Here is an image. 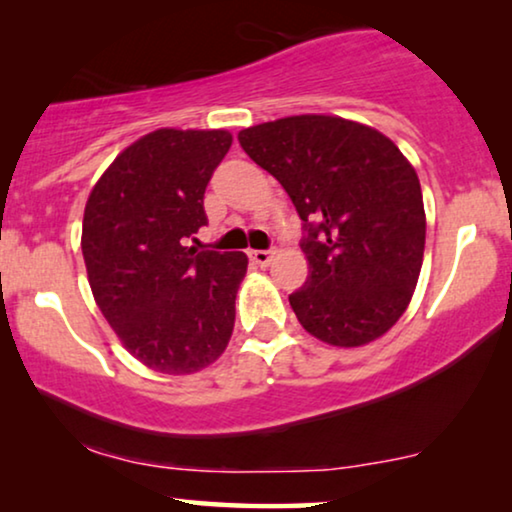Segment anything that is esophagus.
<instances>
[{
  "instance_id": "obj_1",
  "label": "esophagus",
  "mask_w": 512,
  "mask_h": 512,
  "mask_svg": "<svg viewBox=\"0 0 512 512\" xmlns=\"http://www.w3.org/2000/svg\"><path fill=\"white\" fill-rule=\"evenodd\" d=\"M276 250H250V260L255 264H260V267H269L271 260H274Z\"/></svg>"
}]
</instances>
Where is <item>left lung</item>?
<instances>
[{"instance_id":"left-lung-1","label":"left lung","mask_w":512,"mask_h":512,"mask_svg":"<svg viewBox=\"0 0 512 512\" xmlns=\"http://www.w3.org/2000/svg\"><path fill=\"white\" fill-rule=\"evenodd\" d=\"M243 152L281 182L309 260L290 306L306 332L363 346L391 330L417 288L426 215L419 177L370 126L302 114L245 128Z\"/></svg>"}]
</instances>
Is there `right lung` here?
Wrapping results in <instances>:
<instances>
[{"mask_svg":"<svg viewBox=\"0 0 512 512\" xmlns=\"http://www.w3.org/2000/svg\"><path fill=\"white\" fill-rule=\"evenodd\" d=\"M227 131L161 128L133 142L93 187L81 252L102 316L140 363L192 374L227 349L243 252L189 248Z\"/></svg>","mask_w":512,"mask_h":512,"instance_id":"right-lung-1","label":"right lung"}]
</instances>
